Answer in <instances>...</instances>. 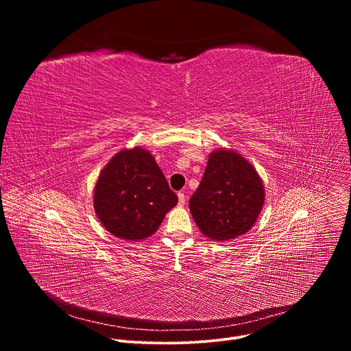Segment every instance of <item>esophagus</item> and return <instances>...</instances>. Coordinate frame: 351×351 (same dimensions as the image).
<instances>
[{
    "label": "esophagus",
    "instance_id": "obj_1",
    "mask_svg": "<svg viewBox=\"0 0 351 351\" xmlns=\"http://www.w3.org/2000/svg\"><path fill=\"white\" fill-rule=\"evenodd\" d=\"M178 197H179V206H183L186 203L184 193H178Z\"/></svg>",
    "mask_w": 351,
    "mask_h": 351
}]
</instances>
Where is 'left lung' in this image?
<instances>
[{
  "label": "left lung",
  "mask_w": 351,
  "mask_h": 351,
  "mask_svg": "<svg viewBox=\"0 0 351 351\" xmlns=\"http://www.w3.org/2000/svg\"><path fill=\"white\" fill-rule=\"evenodd\" d=\"M265 203V189L253 164L230 148L213 149L189 207L206 237L229 241L245 234L257 222Z\"/></svg>",
  "instance_id": "obj_1"
}]
</instances>
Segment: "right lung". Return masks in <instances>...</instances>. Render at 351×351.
Returning a JSON list of instances; mask_svg holds the SVG:
<instances>
[{"label": "right lung", "instance_id": "obj_1", "mask_svg": "<svg viewBox=\"0 0 351 351\" xmlns=\"http://www.w3.org/2000/svg\"><path fill=\"white\" fill-rule=\"evenodd\" d=\"M178 195L143 147L123 148L99 172L93 194L95 215L115 237L140 241L154 234Z\"/></svg>", "mask_w": 351, "mask_h": 351}]
</instances>
